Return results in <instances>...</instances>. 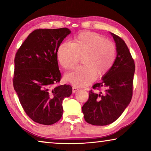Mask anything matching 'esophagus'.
<instances>
[{
    "mask_svg": "<svg viewBox=\"0 0 151 151\" xmlns=\"http://www.w3.org/2000/svg\"><path fill=\"white\" fill-rule=\"evenodd\" d=\"M78 91V88L75 87V86H73V87L72 88V92H73V93H76V91Z\"/></svg>",
    "mask_w": 151,
    "mask_h": 151,
    "instance_id": "obj_1",
    "label": "esophagus"
}]
</instances>
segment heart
Listing matches in <instances>:
<instances>
[{
    "label": "heart",
    "instance_id": "b5f03b06",
    "mask_svg": "<svg viewBox=\"0 0 151 151\" xmlns=\"http://www.w3.org/2000/svg\"><path fill=\"white\" fill-rule=\"evenodd\" d=\"M82 58L83 65L75 68L65 76V79L78 87L92 83L96 75L102 76L113 67L116 49L112 42L100 35L91 32L81 33L73 43L64 42L58 50V59L65 69L73 67Z\"/></svg>",
    "mask_w": 151,
    "mask_h": 151
}]
</instances>
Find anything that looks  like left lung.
Instances as JSON below:
<instances>
[{
  "label": "left lung",
  "instance_id": "8db88e82",
  "mask_svg": "<svg viewBox=\"0 0 151 151\" xmlns=\"http://www.w3.org/2000/svg\"><path fill=\"white\" fill-rule=\"evenodd\" d=\"M113 36L117 55L113 67L104 74L94 89L104 88V92L89 91V98L82 107L84 119L92 125L105 126L113 123L122 114L131 102L135 67L124 41L117 35Z\"/></svg>",
  "mask_w": 151,
  "mask_h": 151
}]
</instances>
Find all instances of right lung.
<instances>
[{"instance_id":"add662e5","label":"right lung","mask_w":151,"mask_h":151,"mask_svg":"<svg viewBox=\"0 0 151 151\" xmlns=\"http://www.w3.org/2000/svg\"><path fill=\"white\" fill-rule=\"evenodd\" d=\"M71 31L67 28L34 31L18 49L14 59V88L27 115L35 122L51 125L63 116V101L72 87L60 80L58 50Z\"/></svg>"}]
</instances>
